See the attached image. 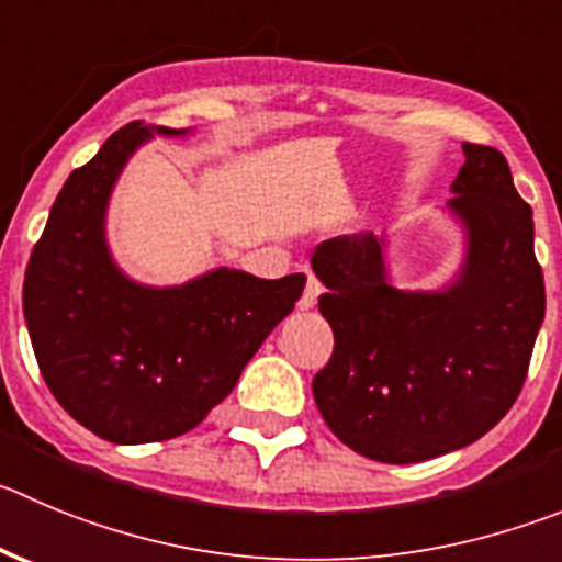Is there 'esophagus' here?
Here are the masks:
<instances>
[{
    "instance_id": "esophagus-1",
    "label": "esophagus",
    "mask_w": 562,
    "mask_h": 562,
    "mask_svg": "<svg viewBox=\"0 0 562 562\" xmlns=\"http://www.w3.org/2000/svg\"><path fill=\"white\" fill-rule=\"evenodd\" d=\"M318 296H322V282H318L313 274H307V285H305V293H302V299H299V307H302V311H313Z\"/></svg>"
}]
</instances>
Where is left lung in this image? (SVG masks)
Here are the masks:
<instances>
[{"label":"left lung","instance_id":"1","mask_svg":"<svg viewBox=\"0 0 562 562\" xmlns=\"http://www.w3.org/2000/svg\"><path fill=\"white\" fill-rule=\"evenodd\" d=\"M463 155L447 210L465 255L447 285H393L387 240L371 233L324 240L311 260L335 335L313 400L335 438L380 463H422L496 427L521 393L543 324L532 207L499 149L463 144Z\"/></svg>","mask_w":562,"mask_h":562}]
</instances>
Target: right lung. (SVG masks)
I'll list each match as a JSON object with an SVG mask.
<instances>
[{
  "mask_svg": "<svg viewBox=\"0 0 562 562\" xmlns=\"http://www.w3.org/2000/svg\"><path fill=\"white\" fill-rule=\"evenodd\" d=\"M155 135L127 124L52 204L24 274V318L46 385L68 416L110 443L188 432L227 396L251 355L293 311L307 277L218 269L182 285L130 280L110 255L108 204L124 166Z\"/></svg>",
  "mask_w": 562,
  "mask_h": 562,
  "instance_id": "obj_1",
  "label": "right lung"
}]
</instances>
